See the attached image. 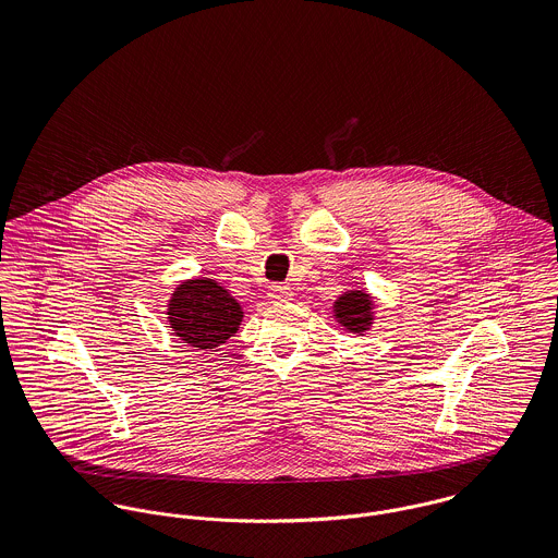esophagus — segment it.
I'll return each mask as SVG.
<instances>
[{
  "label": "esophagus",
  "mask_w": 558,
  "mask_h": 558,
  "mask_svg": "<svg viewBox=\"0 0 558 558\" xmlns=\"http://www.w3.org/2000/svg\"><path fill=\"white\" fill-rule=\"evenodd\" d=\"M292 296H294V292H292V288H288V286H272V288L268 290V299H270L272 303H288V301H292Z\"/></svg>",
  "instance_id": "34e87169"
}]
</instances>
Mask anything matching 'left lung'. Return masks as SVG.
Returning a JSON list of instances; mask_svg holds the SVG:
<instances>
[{"mask_svg": "<svg viewBox=\"0 0 558 558\" xmlns=\"http://www.w3.org/2000/svg\"><path fill=\"white\" fill-rule=\"evenodd\" d=\"M330 312L341 330L365 335L376 319V301L365 288H352L335 299Z\"/></svg>", "mask_w": 558, "mask_h": 558, "instance_id": "1", "label": "left lung"}]
</instances>
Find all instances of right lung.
<instances>
[{"label":"right lung","mask_w":558,"mask_h":558,"mask_svg":"<svg viewBox=\"0 0 558 558\" xmlns=\"http://www.w3.org/2000/svg\"><path fill=\"white\" fill-rule=\"evenodd\" d=\"M165 316L182 343L215 352L239 332L244 312L230 290L215 279L191 277L173 288Z\"/></svg>","instance_id":"right-lung-1"}]
</instances>
